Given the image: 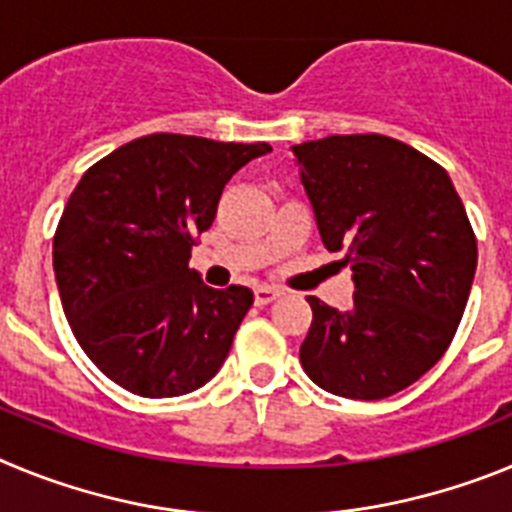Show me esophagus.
Returning a JSON list of instances; mask_svg holds the SVG:
<instances>
[{
    "instance_id": "esophagus-1",
    "label": "esophagus",
    "mask_w": 512,
    "mask_h": 512,
    "mask_svg": "<svg viewBox=\"0 0 512 512\" xmlns=\"http://www.w3.org/2000/svg\"><path fill=\"white\" fill-rule=\"evenodd\" d=\"M279 297H282V292H279V289H271V287H259L256 292H253V302H256L259 307L271 305V302H277Z\"/></svg>"
}]
</instances>
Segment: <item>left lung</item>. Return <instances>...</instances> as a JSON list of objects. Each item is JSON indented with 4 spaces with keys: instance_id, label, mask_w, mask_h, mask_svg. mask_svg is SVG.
Returning a JSON list of instances; mask_svg holds the SVG:
<instances>
[{
    "instance_id": "8db88e82",
    "label": "left lung",
    "mask_w": 512,
    "mask_h": 512,
    "mask_svg": "<svg viewBox=\"0 0 512 512\" xmlns=\"http://www.w3.org/2000/svg\"><path fill=\"white\" fill-rule=\"evenodd\" d=\"M328 251L354 269V305L307 297L300 346L312 382L351 400H382L446 354L477 271V235L449 174L379 133L328 135L292 148Z\"/></svg>"
}]
</instances>
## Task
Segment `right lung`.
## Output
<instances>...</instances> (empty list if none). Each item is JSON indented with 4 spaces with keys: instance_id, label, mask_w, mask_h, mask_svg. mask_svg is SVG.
Here are the masks:
<instances>
[{
    "instance_id": "add662e5",
    "label": "right lung",
    "mask_w": 512,
    "mask_h": 512,
    "mask_svg": "<svg viewBox=\"0 0 512 512\" xmlns=\"http://www.w3.org/2000/svg\"><path fill=\"white\" fill-rule=\"evenodd\" d=\"M269 143L153 133L104 156L71 192L53 271L76 341L104 377L140 397L210 382L253 292L212 289L189 269L225 184Z\"/></svg>"
}]
</instances>
